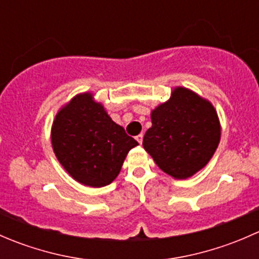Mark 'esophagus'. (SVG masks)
<instances>
[{"label": "esophagus", "instance_id": "34e87169", "mask_svg": "<svg viewBox=\"0 0 259 259\" xmlns=\"http://www.w3.org/2000/svg\"><path fill=\"white\" fill-rule=\"evenodd\" d=\"M143 138H144V135L139 134L137 138H135V139L138 140V143H139V144H142V143H143Z\"/></svg>", "mask_w": 259, "mask_h": 259}]
</instances>
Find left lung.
<instances>
[{"mask_svg": "<svg viewBox=\"0 0 259 259\" xmlns=\"http://www.w3.org/2000/svg\"><path fill=\"white\" fill-rule=\"evenodd\" d=\"M143 146L156 165L176 179L202 170L221 142V122L211 103L177 86L169 100L151 110Z\"/></svg>", "mask_w": 259, "mask_h": 259, "instance_id": "obj_1", "label": "left lung"}]
</instances>
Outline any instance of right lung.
I'll use <instances>...</instances> for the list:
<instances>
[{"mask_svg": "<svg viewBox=\"0 0 259 259\" xmlns=\"http://www.w3.org/2000/svg\"><path fill=\"white\" fill-rule=\"evenodd\" d=\"M51 144L65 170L80 184L93 188L110 184L130 149L139 145L91 93L77 94L57 111Z\"/></svg>", "mask_w": 259, "mask_h": 259, "instance_id": "1", "label": "right lung"}]
</instances>
